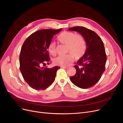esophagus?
Instances as JSON below:
<instances>
[{
  "label": "esophagus",
  "mask_w": 123,
  "mask_h": 123,
  "mask_svg": "<svg viewBox=\"0 0 123 123\" xmlns=\"http://www.w3.org/2000/svg\"><path fill=\"white\" fill-rule=\"evenodd\" d=\"M61 68H64V69H67V68H68L67 67H61Z\"/></svg>",
  "instance_id": "34e87169"
}]
</instances>
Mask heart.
<instances>
[{
    "mask_svg": "<svg viewBox=\"0 0 123 123\" xmlns=\"http://www.w3.org/2000/svg\"><path fill=\"white\" fill-rule=\"evenodd\" d=\"M57 39L60 43L67 45V51L70 54L55 58L53 61L55 65L67 67L73 62L74 56L76 59H80L84 55L86 51V44L81 35L72 32L65 31L58 35ZM48 50L53 56L56 55L57 49L55 43L51 42L48 45Z\"/></svg>",
    "mask_w": 123,
    "mask_h": 123,
    "instance_id": "1",
    "label": "heart"
}]
</instances>
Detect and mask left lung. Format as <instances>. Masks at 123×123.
<instances>
[{
  "instance_id": "8db88e82",
  "label": "left lung",
  "mask_w": 123,
  "mask_h": 123,
  "mask_svg": "<svg viewBox=\"0 0 123 123\" xmlns=\"http://www.w3.org/2000/svg\"><path fill=\"white\" fill-rule=\"evenodd\" d=\"M69 30L77 31L83 36L87 49L83 56L74 66L76 72L70 77L71 82L81 89L92 87L97 83L105 70L107 56L102 39L91 30L76 26Z\"/></svg>"
}]
</instances>
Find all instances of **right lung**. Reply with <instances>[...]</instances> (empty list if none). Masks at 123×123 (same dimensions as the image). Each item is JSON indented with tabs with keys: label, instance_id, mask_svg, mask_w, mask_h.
Wrapping results in <instances>:
<instances>
[{
	"label": "right lung",
	"instance_id": "1",
	"mask_svg": "<svg viewBox=\"0 0 123 123\" xmlns=\"http://www.w3.org/2000/svg\"><path fill=\"white\" fill-rule=\"evenodd\" d=\"M62 29H43L35 32L24 42L19 55L20 71L25 80L33 89L44 90L53 83L58 66L43 68L50 61L48 47L54 35Z\"/></svg>",
	"mask_w": 123,
	"mask_h": 123
}]
</instances>
